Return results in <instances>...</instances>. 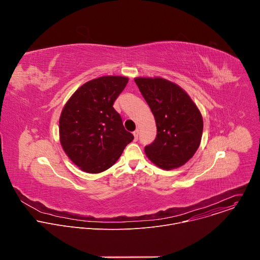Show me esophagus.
Here are the masks:
<instances>
[{
  "label": "esophagus",
  "instance_id": "esophagus-1",
  "mask_svg": "<svg viewBox=\"0 0 260 260\" xmlns=\"http://www.w3.org/2000/svg\"><path fill=\"white\" fill-rule=\"evenodd\" d=\"M133 135H134L135 141H137V140H138V137H139V131H138V129H136V131L133 133Z\"/></svg>",
  "mask_w": 260,
  "mask_h": 260
}]
</instances>
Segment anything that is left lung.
<instances>
[{"label":"left lung","instance_id":"1","mask_svg":"<svg viewBox=\"0 0 260 260\" xmlns=\"http://www.w3.org/2000/svg\"><path fill=\"white\" fill-rule=\"evenodd\" d=\"M155 118V140L145 147L153 164L165 170L179 168L197 152L203 135V117L190 96L162 78H136Z\"/></svg>","mask_w":260,"mask_h":260}]
</instances>
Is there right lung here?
I'll return each mask as SVG.
<instances>
[{"label":"right lung","mask_w":260,"mask_h":260,"mask_svg":"<svg viewBox=\"0 0 260 260\" xmlns=\"http://www.w3.org/2000/svg\"><path fill=\"white\" fill-rule=\"evenodd\" d=\"M128 78L104 76L79 87L59 118L60 144L70 159L86 173L112 167L134 140L113 108Z\"/></svg>","instance_id":"add662e5"}]
</instances>
